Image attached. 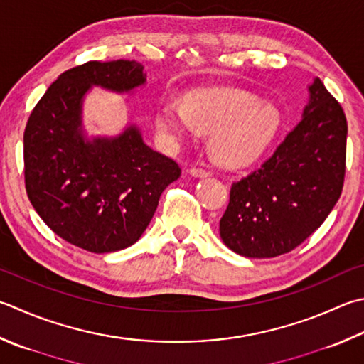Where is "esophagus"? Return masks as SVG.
I'll use <instances>...</instances> for the list:
<instances>
[{"label":"esophagus","instance_id":"esophagus-1","mask_svg":"<svg viewBox=\"0 0 364 364\" xmlns=\"http://www.w3.org/2000/svg\"><path fill=\"white\" fill-rule=\"evenodd\" d=\"M188 173H190L191 176H195V177H208V176L210 174L208 169L200 168V166H191V168L188 169Z\"/></svg>","mask_w":364,"mask_h":364}]
</instances>
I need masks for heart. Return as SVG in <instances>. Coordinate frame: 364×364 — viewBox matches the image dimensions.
Wrapping results in <instances>:
<instances>
[{"label":"heart","instance_id":"heart-1","mask_svg":"<svg viewBox=\"0 0 364 364\" xmlns=\"http://www.w3.org/2000/svg\"><path fill=\"white\" fill-rule=\"evenodd\" d=\"M276 107L263 106L249 93L209 88L188 93L183 107L163 102L155 115L156 132L164 141L188 138L193 127L210 132V147L218 160L241 166L266 152L280 129Z\"/></svg>","mask_w":364,"mask_h":364}]
</instances>
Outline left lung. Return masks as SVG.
<instances>
[{
    "label": "left lung",
    "mask_w": 364,
    "mask_h": 364,
    "mask_svg": "<svg viewBox=\"0 0 364 364\" xmlns=\"http://www.w3.org/2000/svg\"><path fill=\"white\" fill-rule=\"evenodd\" d=\"M304 117L262 166L232 182L220 237L242 257L272 258L303 244L344 187L347 119L315 79Z\"/></svg>",
    "instance_id": "left-lung-1"
}]
</instances>
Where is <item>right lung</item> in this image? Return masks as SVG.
<instances>
[{"mask_svg": "<svg viewBox=\"0 0 364 364\" xmlns=\"http://www.w3.org/2000/svg\"><path fill=\"white\" fill-rule=\"evenodd\" d=\"M142 70L134 60L74 66L47 88L26 122V195L55 235L87 252H115L138 241L163 190L182 173L144 144L134 127L115 139L82 138L80 105L90 85L128 92L146 82Z\"/></svg>", "mask_w": 364, "mask_h": 364, "instance_id": "add662e5", "label": "right lung"}]
</instances>
